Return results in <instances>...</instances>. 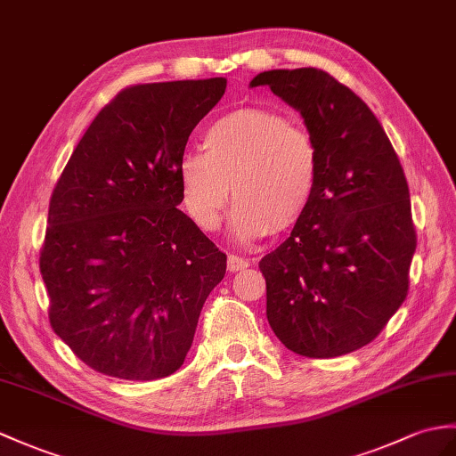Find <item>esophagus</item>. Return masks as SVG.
Returning a JSON list of instances; mask_svg holds the SVG:
<instances>
[{
  "label": "esophagus",
  "instance_id": "obj_1",
  "mask_svg": "<svg viewBox=\"0 0 456 456\" xmlns=\"http://www.w3.org/2000/svg\"><path fill=\"white\" fill-rule=\"evenodd\" d=\"M247 266H248V260L237 256V254H229V256H227V270H229V272L245 270Z\"/></svg>",
  "mask_w": 456,
  "mask_h": 456
}]
</instances>
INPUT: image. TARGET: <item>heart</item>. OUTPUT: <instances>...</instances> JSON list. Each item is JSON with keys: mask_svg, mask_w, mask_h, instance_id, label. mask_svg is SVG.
<instances>
[{"mask_svg": "<svg viewBox=\"0 0 456 456\" xmlns=\"http://www.w3.org/2000/svg\"><path fill=\"white\" fill-rule=\"evenodd\" d=\"M206 151L178 163L183 202L194 224L216 231L232 196V237L242 242L291 231L311 208L321 176L313 135L266 109H240L214 120Z\"/></svg>", "mask_w": 456, "mask_h": 456, "instance_id": "heart-1", "label": "heart"}]
</instances>
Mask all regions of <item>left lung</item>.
<instances>
[{
  "label": "left lung",
  "instance_id": "1",
  "mask_svg": "<svg viewBox=\"0 0 456 456\" xmlns=\"http://www.w3.org/2000/svg\"><path fill=\"white\" fill-rule=\"evenodd\" d=\"M258 85L301 112L321 157L311 208L258 264L268 322L299 355L355 352L408 295L416 229L404 171L371 109L330 73L272 69Z\"/></svg>",
  "mask_w": 456,
  "mask_h": 456
}]
</instances>
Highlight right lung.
I'll return each instance as SVG.
<instances>
[{
  "label": "right lung",
  "mask_w": 456,
  "mask_h": 456,
  "mask_svg": "<svg viewBox=\"0 0 456 456\" xmlns=\"http://www.w3.org/2000/svg\"><path fill=\"white\" fill-rule=\"evenodd\" d=\"M225 87L211 77L122 89L52 192L40 248L50 326L102 375H173L225 276V254L176 208L188 137Z\"/></svg>",
  "instance_id": "add662e5"
}]
</instances>
